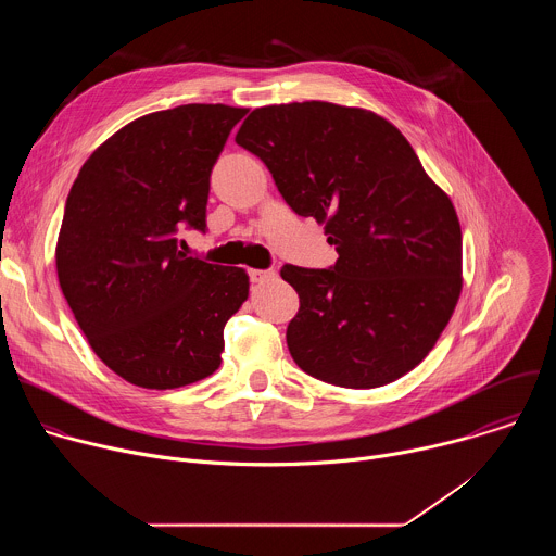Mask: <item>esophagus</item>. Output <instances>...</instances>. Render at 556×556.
<instances>
[{
    "label": "esophagus",
    "instance_id": "obj_1",
    "mask_svg": "<svg viewBox=\"0 0 556 556\" xmlns=\"http://www.w3.org/2000/svg\"><path fill=\"white\" fill-rule=\"evenodd\" d=\"M249 275H251V281H253V283H266V281H270V279L277 277L275 270H249Z\"/></svg>",
    "mask_w": 556,
    "mask_h": 556
}]
</instances>
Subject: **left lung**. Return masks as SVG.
I'll list each match as a JSON object with an SVG mask.
<instances>
[{"instance_id": "obj_1", "label": "left lung", "mask_w": 556, "mask_h": 556, "mask_svg": "<svg viewBox=\"0 0 556 556\" xmlns=\"http://www.w3.org/2000/svg\"><path fill=\"white\" fill-rule=\"evenodd\" d=\"M235 142L339 253L332 268H281L301 301L286 332L294 363L350 389L420 365L462 292V228L401 129L363 108L305 101L253 110Z\"/></svg>"}]
</instances>
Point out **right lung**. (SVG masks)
Segmentation results:
<instances>
[{
  "label": "right lung",
  "instance_id": "add662e5",
  "mask_svg": "<svg viewBox=\"0 0 556 556\" xmlns=\"http://www.w3.org/2000/svg\"><path fill=\"white\" fill-rule=\"evenodd\" d=\"M247 108L191 103L140 116L78 172L56 240L61 292L94 354L144 389H176L222 363L249 275L178 251L206 228L208 178Z\"/></svg>",
  "mask_w": 556,
  "mask_h": 556
}]
</instances>
